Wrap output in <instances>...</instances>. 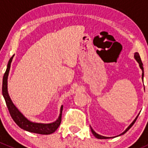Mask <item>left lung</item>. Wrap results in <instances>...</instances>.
Wrapping results in <instances>:
<instances>
[{
  "instance_id": "8db88e82",
  "label": "left lung",
  "mask_w": 148,
  "mask_h": 148,
  "mask_svg": "<svg viewBox=\"0 0 148 148\" xmlns=\"http://www.w3.org/2000/svg\"><path fill=\"white\" fill-rule=\"evenodd\" d=\"M135 59H136L137 60V62H138L139 63V65H140V69H142V71H143V74H142V78H143V76H144V70H143V62H142V61H141V59H140V55H139V53H138V52H136V53H135ZM138 117H136V118L135 119V120L133 121V122H132V124H131L130 125L129 127H128L127 128L126 130H125V132H122V134H120V135H124V134L125 133V132H127L128 130H129L131 128V127L132 126V125H134V123H135V121H136V120H137V118H138ZM91 130H92V134H93L94 135H95V137H96L97 138H98V139H107V138H107V137H104V136H102V135H98V134H97L96 132H95V131L93 130L92 129V128H91Z\"/></svg>"
}]
</instances>
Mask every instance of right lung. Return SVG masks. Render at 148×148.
<instances>
[{
    "instance_id": "obj_1",
    "label": "right lung",
    "mask_w": 148,
    "mask_h": 148,
    "mask_svg": "<svg viewBox=\"0 0 148 148\" xmlns=\"http://www.w3.org/2000/svg\"><path fill=\"white\" fill-rule=\"evenodd\" d=\"M13 56L10 59L8 62V65H7L6 71L4 74L3 78V86H2V92L3 95L4 97V99L5 100V103L8 107V111H9L10 116L14 120V122L20 127L22 129L28 131L30 132H34V133L41 134V135H49L57 130L59 126L60 125L61 122H62V110H63V106L61 107V114L59 117L56 122L50 124H41V123H35V122H30L26 117L23 116V114L16 109L14 104L12 102L9 95L8 93V89H7V79H8V73H9L10 63L12 62Z\"/></svg>"
}]
</instances>
